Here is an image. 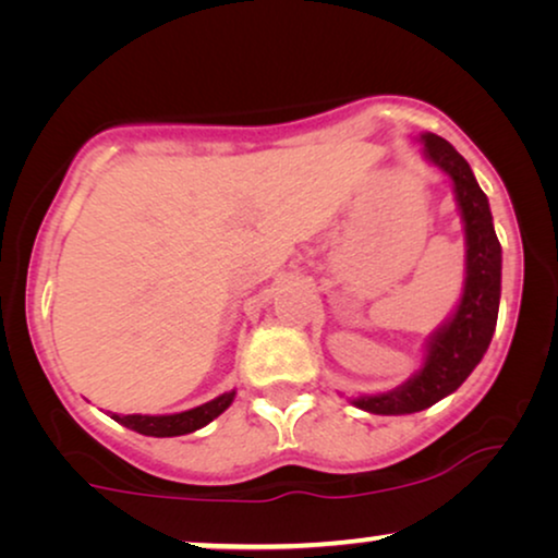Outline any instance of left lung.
<instances>
[{"mask_svg":"<svg viewBox=\"0 0 558 558\" xmlns=\"http://www.w3.org/2000/svg\"><path fill=\"white\" fill-rule=\"evenodd\" d=\"M422 140L424 155L452 178L468 241V277L460 307L439 332H434L424 368L393 391L353 401L371 414H414L457 391L483 361L498 323L502 256L487 195L480 190L468 159L452 144L437 134H424Z\"/></svg>","mask_w":558,"mask_h":558,"instance_id":"1","label":"left lung"}]
</instances>
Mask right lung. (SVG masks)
I'll return each mask as SVG.
<instances>
[{
	"label": "right lung",
	"mask_w": 558,
	"mask_h": 558,
	"mask_svg": "<svg viewBox=\"0 0 558 558\" xmlns=\"http://www.w3.org/2000/svg\"><path fill=\"white\" fill-rule=\"evenodd\" d=\"M235 391L218 396L203 407L182 411V414H170V416H142V414H129V416H119L113 414L119 424H124L126 429H134L144 434V437H180V434H190L201 426L210 424L213 418L223 414V411L231 407Z\"/></svg>",
	"instance_id": "1"
}]
</instances>
